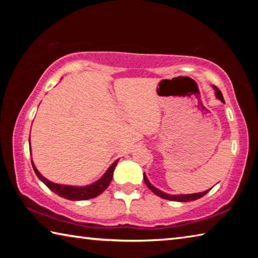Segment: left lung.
Returning a JSON list of instances; mask_svg holds the SVG:
<instances>
[{
	"label": "left lung",
	"mask_w": 258,
	"mask_h": 258,
	"mask_svg": "<svg viewBox=\"0 0 258 258\" xmlns=\"http://www.w3.org/2000/svg\"><path fill=\"white\" fill-rule=\"evenodd\" d=\"M213 89L215 90V95L216 98L218 100H221L222 102H224V99H223V95H222L221 91L217 89V87L215 85H213ZM143 180H145V183L147 184V186L149 187V189L154 192L155 195L159 196L160 198H164V199H167V200H172V202H180V203H183V202H192V200H197L199 198L204 197L205 195L208 194L209 190H206L204 192H198V194H190V195H168V194H165V192L160 191L159 189H157L156 186H154L151 184V183L149 182V180H148V177L146 174H143Z\"/></svg>",
	"instance_id": "left-lung-1"
}]
</instances>
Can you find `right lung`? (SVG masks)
Masks as SVG:
<instances>
[{"instance_id":"obj_1","label":"right lung","mask_w":258,"mask_h":258,"mask_svg":"<svg viewBox=\"0 0 258 258\" xmlns=\"http://www.w3.org/2000/svg\"><path fill=\"white\" fill-rule=\"evenodd\" d=\"M29 149H30V137H29ZM117 163H118V159L113 161L110 167L107 169V172L104 173L98 181L92 183V184L84 185V186H75V185L58 184V183H53L49 181L37 171V168L35 167V165L32 160L34 172L36 173L37 177L40 178V180L44 183V184L49 187L51 191H53L54 194L60 196V197L68 200H87V199L97 197V196H99L100 194H102V192L107 189L108 185L110 184L113 169H115Z\"/></svg>"}]
</instances>
